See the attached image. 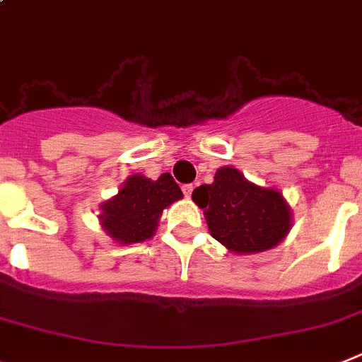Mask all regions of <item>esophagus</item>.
<instances>
[{"instance_id":"34e87169","label":"esophagus","mask_w":362,"mask_h":362,"mask_svg":"<svg viewBox=\"0 0 362 362\" xmlns=\"http://www.w3.org/2000/svg\"><path fill=\"white\" fill-rule=\"evenodd\" d=\"M192 192H194V185H185V187H183V194H185V197H187V199H190Z\"/></svg>"}]
</instances>
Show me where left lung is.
<instances>
[{
	"label": "left lung",
	"mask_w": 362,
	"mask_h": 362,
	"mask_svg": "<svg viewBox=\"0 0 362 362\" xmlns=\"http://www.w3.org/2000/svg\"><path fill=\"white\" fill-rule=\"evenodd\" d=\"M192 199L203 209L209 233L234 255L269 251L293 227V211L278 188L251 183L234 166L216 170Z\"/></svg>",
	"instance_id": "left-lung-1"
}]
</instances>
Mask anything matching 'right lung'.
Returning a JSON list of instances; mask_svg holds the SVG:
<instances>
[{"mask_svg": "<svg viewBox=\"0 0 362 362\" xmlns=\"http://www.w3.org/2000/svg\"><path fill=\"white\" fill-rule=\"evenodd\" d=\"M181 197L183 192L170 174L157 179L134 174L115 196L100 203L98 221L113 242L122 245L146 242L156 234L163 211Z\"/></svg>", "mask_w": 362, "mask_h": 362, "instance_id": "1", "label": "right lung"}]
</instances>
